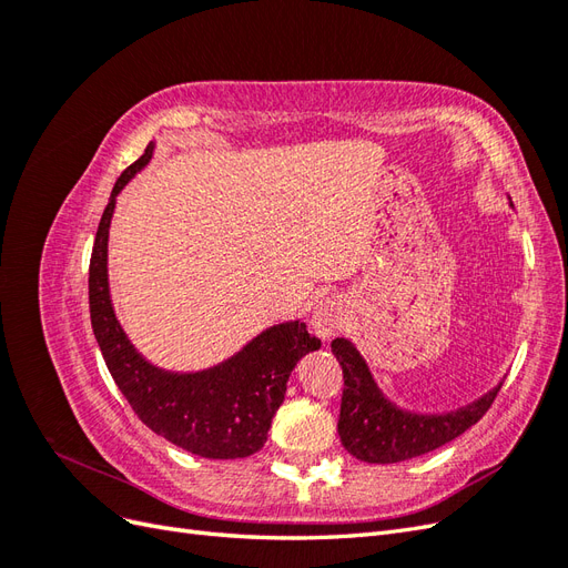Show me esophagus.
<instances>
[{"label": "esophagus", "instance_id": "esophagus-1", "mask_svg": "<svg viewBox=\"0 0 568 568\" xmlns=\"http://www.w3.org/2000/svg\"><path fill=\"white\" fill-rule=\"evenodd\" d=\"M311 324L320 338H332L346 324V305H343L341 298L320 301L313 311Z\"/></svg>", "mask_w": 568, "mask_h": 568}]
</instances>
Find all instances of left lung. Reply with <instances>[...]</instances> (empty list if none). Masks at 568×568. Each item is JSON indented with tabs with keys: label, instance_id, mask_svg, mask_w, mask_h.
Wrapping results in <instances>:
<instances>
[{
	"label": "left lung",
	"instance_id": "1",
	"mask_svg": "<svg viewBox=\"0 0 568 568\" xmlns=\"http://www.w3.org/2000/svg\"><path fill=\"white\" fill-rule=\"evenodd\" d=\"M332 353L343 369L338 415L341 443L353 457L369 464L405 462L455 440L486 415L503 386L500 382L478 400L453 412L417 415V412L403 409L386 398L376 386L365 357L348 338H334Z\"/></svg>",
	"mask_w": 568,
	"mask_h": 568
}]
</instances>
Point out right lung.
Segmentation results:
<instances>
[{
  "instance_id": "add662e5",
  "label": "right lung",
  "mask_w": 568,
  "mask_h": 568,
  "mask_svg": "<svg viewBox=\"0 0 568 568\" xmlns=\"http://www.w3.org/2000/svg\"><path fill=\"white\" fill-rule=\"evenodd\" d=\"M153 149L156 144L151 142L123 170L101 215L90 261L92 329L115 386L153 434L199 457H248L265 445L296 363L322 343L307 334L303 322H282L257 334L225 363L201 372L161 369L132 346L111 303L109 227L115 196L151 161Z\"/></svg>"
}]
</instances>
